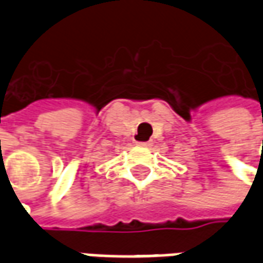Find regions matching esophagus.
<instances>
[{"instance_id": "obj_1", "label": "esophagus", "mask_w": 263, "mask_h": 263, "mask_svg": "<svg viewBox=\"0 0 263 263\" xmlns=\"http://www.w3.org/2000/svg\"><path fill=\"white\" fill-rule=\"evenodd\" d=\"M138 146H145V148H149V146H152V142H137Z\"/></svg>"}]
</instances>
